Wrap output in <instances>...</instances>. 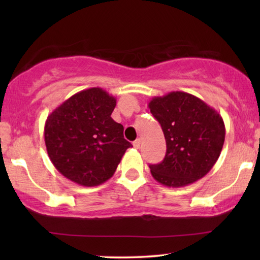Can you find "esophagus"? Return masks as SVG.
Wrapping results in <instances>:
<instances>
[{
	"mask_svg": "<svg viewBox=\"0 0 260 260\" xmlns=\"http://www.w3.org/2000/svg\"><path fill=\"white\" fill-rule=\"evenodd\" d=\"M133 146H134V148H135V149H139V148H140V146H141V140H140V139L135 140L134 142H133Z\"/></svg>",
	"mask_w": 260,
	"mask_h": 260,
	"instance_id": "1",
	"label": "esophagus"
}]
</instances>
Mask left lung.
<instances>
[{"label":"left lung","instance_id":"1","mask_svg":"<svg viewBox=\"0 0 260 260\" xmlns=\"http://www.w3.org/2000/svg\"><path fill=\"white\" fill-rule=\"evenodd\" d=\"M166 140V155L150 165L153 179L166 187H184L210 172L225 142V124L204 101L184 91H171L149 102Z\"/></svg>","mask_w":260,"mask_h":260}]
</instances>
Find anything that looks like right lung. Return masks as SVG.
<instances>
[{"instance_id": "add662e5", "label": "right lung", "mask_w": 260, "mask_h": 260, "mask_svg": "<svg viewBox=\"0 0 260 260\" xmlns=\"http://www.w3.org/2000/svg\"><path fill=\"white\" fill-rule=\"evenodd\" d=\"M117 101L94 87L57 107L45 124L47 152L57 171L80 186L102 184L116 172L127 149L124 126L111 113Z\"/></svg>"}]
</instances>
